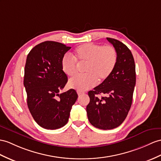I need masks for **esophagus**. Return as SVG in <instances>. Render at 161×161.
Returning <instances> with one entry per match:
<instances>
[{"label":"esophagus","instance_id":"34e87169","mask_svg":"<svg viewBox=\"0 0 161 161\" xmlns=\"http://www.w3.org/2000/svg\"><path fill=\"white\" fill-rule=\"evenodd\" d=\"M77 93H78V96H80V95H82V94H83V93H84V92H80V91H77Z\"/></svg>","mask_w":161,"mask_h":161}]
</instances>
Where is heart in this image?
Returning a JSON list of instances; mask_svg holds the SVG:
<instances>
[{
	"label": "heart",
	"mask_w": 161,
	"mask_h": 161,
	"mask_svg": "<svg viewBox=\"0 0 161 161\" xmlns=\"http://www.w3.org/2000/svg\"><path fill=\"white\" fill-rule=\"evenodd\" d=\"M74 58L65 56L61 60V69L66 75L73 76L76 73V62L84 64L83 76H78L69 80V87L83 92L101 83L111 75L117 62V53L114 47L103 46L87 43L74 51ZM75 60H74V59Z\"/></svg>",
	"instance_id": "b5f03b06"
}]
</instances>
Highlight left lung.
Wrapping results in <instances>:
<instances>
[{
    "label": "left lung",
    "instance_id": "1",
    "mask_svg": "<svg viewBox=\"0 0 161 161\" xmlns=\"http://www.w3.org/2000/svg\"><path fill=\"white\" fill-rule=\"evenodd\" d=\"M117 53V62L111 75L88 92L87 106L89 122L102 130L118 127L126 119L131 107L136 84L135 60L131 51L122 42L107 37ZM99 94L105 96L99 97Z\"/></svg>",
    "mask_w": 161,
    "mask_h": 161
}]
</instances>
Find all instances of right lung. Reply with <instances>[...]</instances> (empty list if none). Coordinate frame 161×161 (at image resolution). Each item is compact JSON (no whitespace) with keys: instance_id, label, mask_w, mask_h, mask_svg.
Returning a JSON list of instances; mask_svg holds the SVG:
<instances>
[{"instance_id":"obj_1","label":"right lung","mask_w":161,"mask_h":161,"mask_svg":"<svg viewBox=\"0 0 161 161\" xmlns=\"http://www.w3.org/2000/svg\"><path fill=\"white\" fill-rule=\"evenodd\" d=\"M70 48L59 42L46 41L35 46L26 57L24 85L27 105L37 124L48 130L68 123L78 98L73 89L59 93L68 82L61 69V60Z\"/></svg>"}]
</instances>
